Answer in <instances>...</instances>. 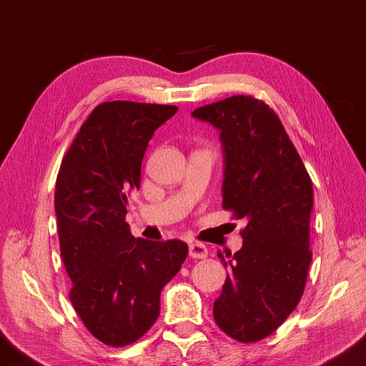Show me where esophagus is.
<instances>
[{"label": "esophagus", "mask_w": 366, "mask_h": 366, "mask_svg": "<svg viewBox=\"0 0 366 366\" xmlns=\"http://www.w3.org/2000/svg\"><path fill=\"white\" fill-rule=\"evenodd\" d=\"M189 255L192 258H207L208 257V249L203 244H190L189 247Z\"/></svg>", "instance_id": "34e87169"}]
</instances>
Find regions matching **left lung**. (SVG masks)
Segmentation results:
<instances>
[{
    "instance_id": "left-lung-1",
    "label": "left lung",
    "mask_w": 366,
    "mask_h": 366,
    "mask_svg": "<svg viewBox=\"0 0 366 366\" xmlns=\"http://www.w3.org/2000/svg\"><path fill=\"white\" fill-rule=\"evenodd\" d=\"M192 114L219 129L222 208L247 221L242 249L218 253L231 272L214 302V321L239 342H258L287 320L305 289L312 179L281 119L263 100L234 95Z\"/></svg>"
}]
</instances>
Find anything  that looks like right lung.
I'll return each instance as SVG.
<instances>
[{
	"label": "right lung",
	"instance_id": "1",
	"mask_svg": "<svg viewBox=\"0 0 366 366\" xmlns=\"http://www.w3.org/2000/svg\"><path fill=\"white\" fill-rule=\"evenodd\" d=\"M176 111L171 104L104 102L61 161L54 209L72 281L69 299L92 336L111 347L135 342L154 325L161 289L189 253L177 239H135L126 222L148 142Z\"/></svg>",
	"mask_w": 366,
	"mask_h": 366
}]
</instances>
